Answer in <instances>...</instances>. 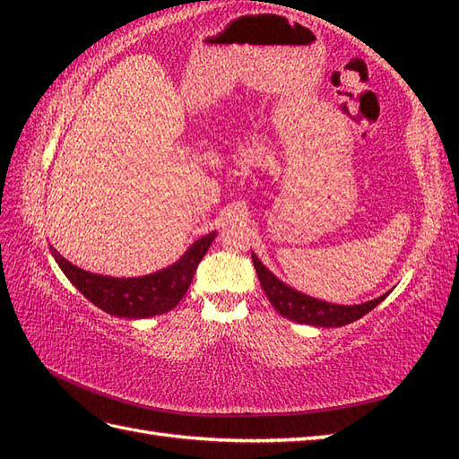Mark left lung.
<instances>
[{
    "instance_id": "obj_1",
    "label": "left lung",
    "mask_w": 459,
    "mask_h": 459,
    "mask_svg": "<svg viewBox=\"0 0 459 459\" xmlns=\"http://www.w3.org/2000/svg\"><path fill=\"white\" fill-rule=\"evenodd\" d=\"M252 262H255L258 280L262 288H264V294L270 299L272 307H274L280 316L296 321V324L316 327H341L353 324V321L367 316L370 309H375L380 301L391 294V291H386V294L378 296L377 299H370L357 306L329 304V301L306 296L291 286L284 284V281L276 278L264 264H262L255 252H252Z\"/></svg>"
}]
</instances>
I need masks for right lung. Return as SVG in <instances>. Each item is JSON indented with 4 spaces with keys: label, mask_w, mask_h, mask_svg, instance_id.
<instances>
[{
    "label": "right lung",
    "mask_w": 459,
    "mask_h": 459,
    "mask_svg": "<svg viewBox=\"0 0 459 459\" xmlns=\"http://www.w3.org/2000/svg\"><path fill=\"white\" fill-rule=\"evenodd\" d=\"M214 237H217V232H209L203 238L195 240L171 266L140 278L92 274V272L71 264L53 247H48V250L55 256L58 268L73 281V286L86 299H91L96 307L116 317L145 319L165 314L179 304L183 296L187 294L195 270H197L203 256L207 255Z\"/></svg>",
    "instance_id": "obj_1"
}]
</instances>
